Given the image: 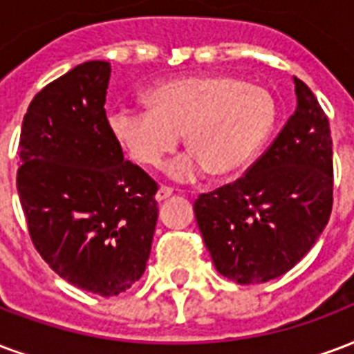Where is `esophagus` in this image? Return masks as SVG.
<instances>
[{
  "label": "esophagus",
  "instance_id": "esophagus-1",
  "mask_svg": "<svg viewBox=\"0 0 354 354\" xmlns=\"http://www.w3.org/2000/svg\"><path fill=\"white\" fill-rule=\"evenodd\" d=\"M172 195V189L170 187H159L156 193V201L157 203H161V201H167V198Z\"/></svg>",
  "mask_w": 354,
  "mask_h": 354
}]
</instances>
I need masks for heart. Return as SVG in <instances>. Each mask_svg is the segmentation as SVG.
<instances>
[{
  "label": "heart",
  "instance_id": "heart-1",
  "mask_svg": "<svg viewBox=\"0 0 354 354\" xmlns=\"http://www.w3.org/2000/svg\"><path fill=\"white\" fill-rule=\"evenodd\" d=\"M150 109L116 104L109 112L114 142L133 163L157 169L184 133L189 151L167 165L180 182L238 174L253 161L274 131L276 99L259 84L229 75L176 78L146 93Z\"/></svg>",
  "mask_w": 354,
  "mask_h": 354
}]
</instances>
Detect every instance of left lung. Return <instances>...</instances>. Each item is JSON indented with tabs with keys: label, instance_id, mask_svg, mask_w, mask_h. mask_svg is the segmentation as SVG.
Wrapping results in <instances>:
<instances>
[{
	"label": "left lung",
	"instance_id": "8db88e82",
	"mask_svg": "<svg viewBox=\"0 0 354 354\" xmlns=\"http://www.w3.org/2000/svg\"><path fill=\"white\" fill-rule=\"evenodd\" d=\"M297 111L236 182L193 204L216 270L240 285L283 276L315 245L332 212V137L313 91L295 78Z\"/></svg>",
	"mask_w": 354,
	"mask_h": 354
}]
</instances>
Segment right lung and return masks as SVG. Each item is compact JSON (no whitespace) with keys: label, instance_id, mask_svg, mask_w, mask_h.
<instances>
[{"label":"right lung","instance_id":"1","mask_svg":"<svg viewBox=\"0 0 354 354\" xmlns=\"http://www.w3.org/2000/svg\"><path fill=\"white\" fill-rule=\"evenodd\" d=\"M109 62H86L33 97L17 187L31 242L57 276L99 297L140 279L157 223V184L124 161L104 112Z\"/></svg>","mask_w":354,"mask_h":354}]
</instances>
